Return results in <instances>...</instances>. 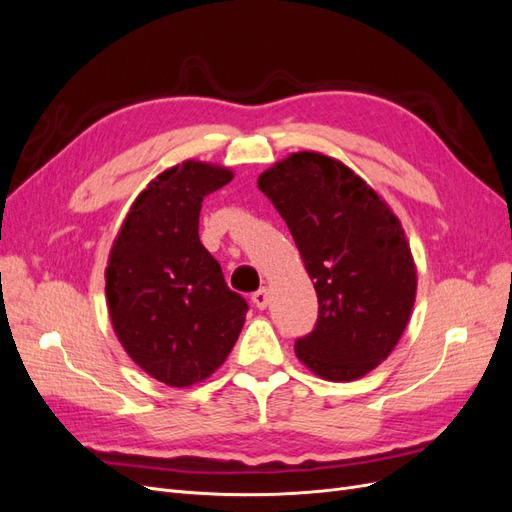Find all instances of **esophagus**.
I'll return each mask as SVG.
<instances>
[{
    "mask_svg": "<svg viewBox=\"0 0 512 512\" xmlns=\"http://www.w3.org/2000/svg\"><path fill=\"white\" fill-rule=\"evenodd\" d=\"M252 303H254V307H258V309H265V307L269 305V290H267V288L256 290V292L252 294Z\"/></svg>",
    "mask_w": 512,
    "mask_h": 512,
    "instance_id": "esophagus-1",
    "label": "esophagus"
}]
</instances>
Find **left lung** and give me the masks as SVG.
Segmentation results:
<instances>
[{"instance_id":"1","label":"left lung","mask_w":512,"mask_h":512,"mask_svg":"<svg viewBox=\"0 0 512 512\" xmlns=\"http://www.w3.org/2000/svg\"><path fill=\"white\" fill-rule=\"evenodd\" d=\"M258 190L286 220L318 294V320L294 352L327 380L365 376L391 354L414 305L399 220L348 166L314 151L265 170Z\"/></svg>"}]
</instances>
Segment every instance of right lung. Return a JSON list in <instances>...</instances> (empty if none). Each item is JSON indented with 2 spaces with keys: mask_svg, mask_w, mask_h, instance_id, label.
Returning <instances> with one entry per match:
<instances>
[{
  "mask_svg": "<svg viewBox=\"0 0 512 512\" xmlns=\"http://www.w3.org/2000/svg\"><path fill=\"white\" fill-rule=\"evenodd\" d=\"M230 179L228 168L194 160L168 168L136 198L108 258L106 301L119 342L168 386L209 378L243 329L247 301L198 239L203 198Z\"/></svg>",
  "mask_w": 512,
  "mask_h": 512,
  "instance_id": "1",
  "label": "right lung"
}]
</instances>
